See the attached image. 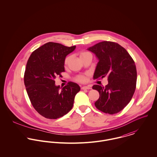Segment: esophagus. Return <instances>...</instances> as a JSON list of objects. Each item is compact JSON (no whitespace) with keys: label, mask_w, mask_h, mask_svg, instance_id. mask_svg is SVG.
<instances>
[{"label":"esophagus","mask_w":157,"mask_h":157,"mask_svg":"<svg viewBox=\"0 0 157 157\" xmlns=\"http://www.w3.org/2000/svg\"><path fill=\"white\" fill-rule=\"evenodd\" d=\"M81 89L83 90H90V89H91V88L90 87V86H82V87L81 88Z\"/></svg>","instance_id":"esophagus-1"}]
</instances>
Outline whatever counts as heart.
<instances>
[{
  "instance_id": "obj_1",
  "label": "heart",
  "mask_w": 157,
  "mask_h": 157,
  "mask_svg": "<svg viewBox=\"0 0 157 157\" xmlns=\"http://www.w3.org/2000/svg\"><path fill=\"white\" fill-rule=\"evenodd\" d=\"M90 54V52H87V51H82V52H80V59H81L82 57H84V56H86V55H88V54ZM70 58H71L70 56H67V57L65 59V60H64V65H65V66H67V63H68V62H69V60H70ZM75 80L76 82H78L84 83V82H85L86 80V75H78V76H77V77H76L75 78Z\"/></svg>"
}]
</instances>
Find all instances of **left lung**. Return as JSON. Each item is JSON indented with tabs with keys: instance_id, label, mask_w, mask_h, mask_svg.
Returning a JSON list of instances; mask_svg holds the SVG:
<instances>
[{
	"instance_id": "1",
	"label": "left lung",
	"mask_w": 157,
	"mask_h": 157,
	"mask_svg": "<svg viewBox=\"0 0 157 157\" xmlns=\"http://www.w3.org/2000/svg\"><path fill=\"white\" fill-rule=\"evenodd\" d=\"M88 49L99 60L94 78L106 76L108 80L105 86H92L100 94L95 106L104 113H117L127 106L134 94L137 77L134 61L123 47L115 42L103 41Z\"/></svg>"
}]
</instances>
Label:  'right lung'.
<instances>
[{"label": "right lung", "mask_w": 157, "mask_h": 157, "mask_svg": "<svg viewBox=\"0 0 157 157\" xmlns=\"http://www.w3.org/2000/svg\"><path fill=\"white\" fill-rule=\"evenodd\" d=\"M75 47L48 42L34 51L28 60L24 74L26 90L34 108L46 118L57 119L69 112L80 90L72 82L60 90L54 80L65 72V59Z\"/></svg>", "instance_id": "add662e5"}]
</instances>
